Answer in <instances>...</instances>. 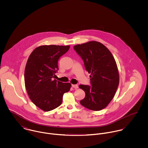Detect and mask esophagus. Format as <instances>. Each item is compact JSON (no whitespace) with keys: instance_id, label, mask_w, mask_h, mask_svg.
Listing matches in <instances>:
<instances>
[{"instance_id":"1","label":"esophagus","mask_w":148,"mask_h":148,"mask_svg":"<svg viewBox=\"0 0 148 148\" xmlns=\"http://www.w3.org/2000/svg\"><path fill=\"white\" fill-rule=\"evenodd\" d=\"M72 86L73 88H75V89H77V88H79L78 85L77 84H72Z\"/></svg>"}]
</instances>
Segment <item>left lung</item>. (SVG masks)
<instances>
[{"label": "left lung", "mask_w": 148, "mask_h": 148, "mask_svg": "<svg viewBox=\"0 0 148 148\" xmlns=\"http://www.w3.org/2000/svg\"><path fill=\"white\" fill-rule=\"evenodd\" d=\"M82 58L90 76L88 85H80L85 93L81 105L95 111L105 108L113 99L119 84L116 61L109 50L101 42L92 41L73 47Z\"/></svg>", "instance_id": "obj_1"}]
</instances>
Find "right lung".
Segmentation results:
<instances>
[{
    "mask_svg": "<svg viewBox=\"0 0 148 148\" xmlns=\"http://www.w3.org/2000/svg\"><path fill=\"white\" fill-rule=\"evenodd\" d=\"M69 48V45H42L28 58L24 71L25 88L32 103L44 111L60 106L64 93L70 90V83L53 80L59 69V58Z\"/></svg>",
    "mask_w": 148,
    "mask_h": 148,
    "instance_id": "add662e5",
    "label": "right lung"
}]
</instances>
